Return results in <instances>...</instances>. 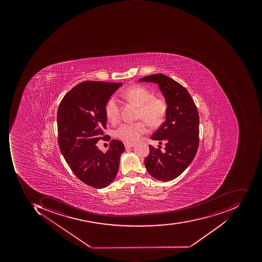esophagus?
<instances>
[{
    "label": "esophagus",
    "instance_id": "obj_1",
    "mask_svg": "<svg viewBox=\"0 0 262 262\" xmlns=\"http://www.w3.org/2000/svg\"><path fill=\"white\" fill-rule=\"evenodd\" d=\"M135 145V143H128V142H124L125 148H132Z\"/></svg>",
    "mask_w": 262,
    "mask_h": 262
}]
</instances>
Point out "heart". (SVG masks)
Returning a JSON list of instances; mask_svg holds the SVG:
<instances>
[{
  "label": "heart",
  "instance_id": "obj_1",
  "mask_svg": "<svg viewBox=\"0 0 262 262\" xmlns=\"http://www.w3.org/2000/svg\"><path fill=\"white\" fill-rule=\"evenodd\" d=\"M123 99L133 103L139 107L138 119H142L150 126H158L164 121L167 113V105L162 98L154 96L152 91L142 85H134L120 94ZM105 114L110 123L115 124L120 120V103L117 98H110L105 105ZM147 132L144 122L122 123L114 132L117 139L125 142H135Z\"/></svg>",
  "mask_w": 262,
  "mask_h": 262
}]
</instances>
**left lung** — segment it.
<instances>
[{
  "label": "left lung",
  "mask_w": 262,
  "mask_h": 262,
  "mask_svg": "<svg viewBox=\"0 0 262 262\" xmlns=\"http://www.w3.org/2000/svg\"><path fill=\"white\" fill-rule=\"evenodd\" d=\"M140 82L158 84L168 104L165 120L151 136L164 142V152L149 145L145 159L149 174L160 181H170L182 174L194 158L199 145V116L188 91L181 84L163 74H154Z\"/></svg>",
  "instance_id": "obj_1"
}]
</instances>
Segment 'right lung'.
Masks as SVG:
<instances>
[{"instance_id":"right-lung-1","label":"right lung","mask_w":262,"mask_h":262,"mask_svg":"<svg viewBox=\"0 0 262 262\" xmlns=\"http://www.w3.org/2000/svg\"><path fill=\"white\" fill-rule=\"evenodd\" d=\"M120 82L85 81L65 94L57 111L58 144L65 161L79 180L94 188L114 180L124 151L123 142L111 141L105 154L96 143L107 135L105 105Z\"/></svg>"}]
</instances>
